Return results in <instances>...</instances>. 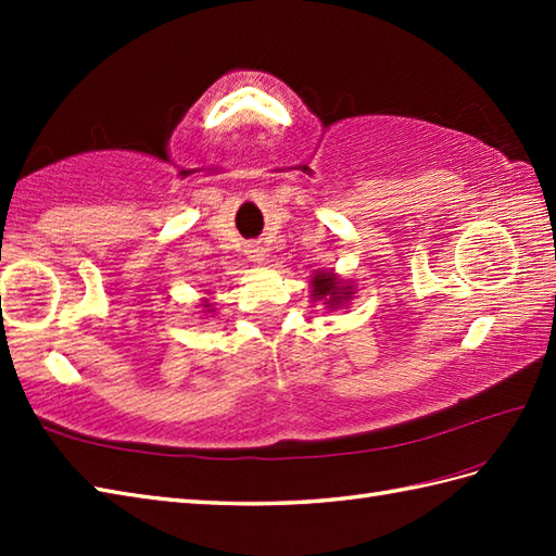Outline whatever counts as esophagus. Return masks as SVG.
<instances>
[{"label":"esophagus","mask_w":556,"mask_h":556,"mask_svg":"<svg viewBox=\"0 0 556 556\" xmlns=\"http://www.w3.org/2000/svg\"><path fill=\"white\" fill-rule=\"evenodd\" d=\"M248 257L251 260H255V263H260V260H265V248L260 245V243H253V245H248Z\"/></svg>","instance_id":"34e87169"}]
</instances>
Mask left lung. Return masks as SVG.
<instances>
[{
    "mask_svg": "<svg viewBox=\"0 0 556 556\" xmlns=\"http://www.w3.org/2000/svg\"><path fill=\"white\" fill-rule=\"evenodd\" d=\"M313 287H315V296H329V303L332 305H337L339 301H346L351 293V291L346 293V289H339V281L332 275H317Z\"/></svg>",
    "mask_w": 556,
    "mask_h": 556,
    "instance_id": "obj_1",
    "label": "left lung"
}]
</instances>
